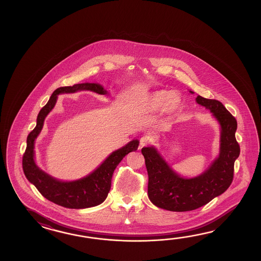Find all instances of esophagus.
Returning <instances> with one entry per match:
<instances>
[{
  "label": "esophagus",
  "instance_id": "1",
  "mask_svg": "<svg viewBox=\"0 0 261 261\" xmlns=\"http://www.w3.org/2000/svg\"><path fill=\"white\" fill-rule=\"evenodd\" d=\"M153 142H154V136H152L151 134H145L142 138L140 139V144L142 147L149 145Z\"/></svg>",
  "mask_w": 261,
  "mask_h": 261
}]
</instances>
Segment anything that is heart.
I'll use <instances>...</instances> for the list:
<instances>
[{
  "mask_svg": "<svg viewBox=\"0 0 261 261\" xmlns=\"http://www.w3.org/2000/svg\"><path fill=\"white\" fill-rule=\"evenodd\" d=\"M149 105L156 110H163L169 107L171 111H175L179 106L178 95L170 90L155 91L149 97Z\"/></svg>",
  "mask_w": 261,
  "mask_h": 261,
  "instance_id": "heart-1",
  "label": "heart"
}]
</instances>
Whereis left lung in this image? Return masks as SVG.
I'll return each instance as SVG.
<instances>
[{"label":"left lung","mask_w":261,"mask_h":261,"mask_svg":"<svg viewBox=\"0 0 261 261\" xmlns=\"http://www.w3.org/2000/svg\"><path fill=\"white\" fill-rule=\"evenodd\" d=\"M196 101L210 110L221 126L219 156L208 170L197 177H181L155 148H142L148 173V198L156 207L168 211L198 209L224 193L232 183L234 162L240 155V145L235 138L237 120L219 100L198 95Z\"/></svg>","instance_id":"left-lung-1"}]
</instances>
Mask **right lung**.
Listing matches in <instances>:
<instances>
[{
  "label": "right lung",
  "instance_id": "add662e5",
  "mask_svg": "<svg viewBox=\"0 0 261 261\" xmlns=\"http://www.w3.org/2000/svg\"><path fill=\"white\" fill-rule=\"evenodd\" d=\"M79 90H91L98 94H108L99 84H75L72 87L56 89L47 103L40 110L35 128L27 138V147L23 155L22 168L25 176L34 184L45 199L58 205L70 209H84L103 202L111 189L112 176L118 163L128 153L138 148V140H133L120 149L116 150L88 176L72 182H62L40 170L34 162V141L44 125V118L55 106L58 95L73 93Z\"/></svg>",
  "mask_w": 261,
  "mask_h": 261
}]
</instances>
